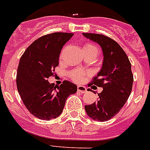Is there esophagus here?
<instances>
[{
	"label": "esophagus",
	"mask_w": 150,
	"mask_h": 150,
	"mask_svg": "<svg viewBox=\"0 0 150 150\" xmlns=\"http://www.w3.org/2000/svg\"><path fill=\"white\" fill-rule=\"evenodd\" d=\"M77 92H81V93H85L87 92V88L84 87V85H78L77 86Z\"/></svg>",
	"instance_id": "34e87169"
}]
</instances>
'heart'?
<instances>
[{
	"instance_id": "1",
	"label": "heart",
	"mask_w": 150,
	"mask_h": 150,
	"mask_svg": "<svg viewBox=\"0 0 150 150\" xmlns=\"http://www.w3.org/2000/svg\"><path fill=\"white\" fill-rule=\"evenodd\" d=\"M84 51H91V52H95L97 54V48L95 45L91 44V43H87L84 46ZM69 76L71 79H73L74 81L80 82L84 79V73L81 69H75V70L71 71L69 74Z\"/></svg>"
}]
</instances>
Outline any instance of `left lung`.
<instances>
[{"mask_svg": "<svg viewBox=\"0 0 150 150\" xmlns=\"http://www.w3.org/2000/svg\"><path fill=\"white\" fill-rule=\"evenodd\" d=\"M83 35L100 45L103 56L100 70L89 84L103 91L98 93L96 102L84 108L91 119L105 122L119 113L130 96L134 81L131 64L122 47L111 38L92 33Z\"/></svg>", "mask_w": 150, "mask_h": 150, "instance_id": "8db88e82", "label": "left lung"}]
</instances>
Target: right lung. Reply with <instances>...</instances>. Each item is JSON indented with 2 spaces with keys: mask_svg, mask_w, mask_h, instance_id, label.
<instances>
[{
  "mask_svg": "<svg viewBox=\"0 0 150 150\" xmlns=\"http://www.w3.org/2000/svg\"><path fill=\"white\" fill-rule=\"evenodd\" d=\"M73 35L63 32L43 35L33 42L20 58L16 74L18 92L29 112L38 119H56L69 96L76 92V84L69 81L57 87L47 80L58 66L63 46Z\"/></svg>",
  "mask_w": 150,
  "mask_h": 150,
  "instance_id": "add662e5",
  "label": "right lung"
}]
</instances>
